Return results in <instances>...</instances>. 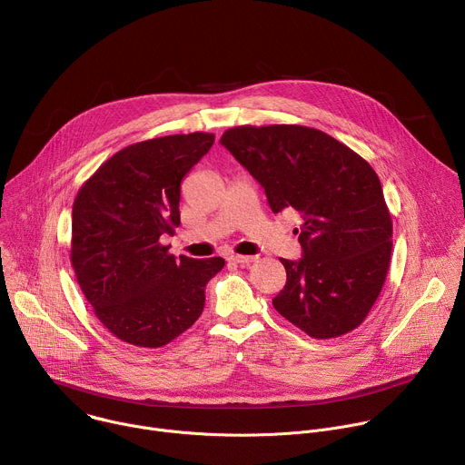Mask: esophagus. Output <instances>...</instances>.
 <instances>
[{"instance_id": "34e87169", "label": "esophagus", "mask_w": 465, "mask_h": 465, "mask_svg": "<svg viewBox=\"0 0 465 465\" xmlns=\"http://www.w3.org/2000/svg\"><path fill=\"white\" fill-rule=\"evenodd\" d=\"M228 259L233 261V262H237V264H250V262H253L257 257H255V255H237V253H233V255H230Z\"/></svg>"}]
</instances>
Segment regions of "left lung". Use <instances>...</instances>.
Wrapping results in <instances>:
<instances>
[{"label":"left lung","instance_id":"8db88e82","mask_svg":"<svg viewBox=\"0 0 465 465\" xmlns=\"http://www.w3.org/2000/svg\"><path fill=\"white\" fill-rule=\"evenodd\" d=\"M221 143L261 183L274 213L303 224L298 261L274 309L312 339H335L362 323L381 294L391 253V219L379 176L344 143L300 124L235 126Z\"/></svg>","mask_w":465,"mask_h":465}]
</instances>
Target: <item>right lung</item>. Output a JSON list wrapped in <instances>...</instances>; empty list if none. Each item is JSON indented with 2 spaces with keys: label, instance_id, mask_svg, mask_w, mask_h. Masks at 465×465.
<instances>
[{
  "label": "right lung",
  "instance_id": "add662e5",
  "mask_svg": "<svg viewBox=\"0 0 465 465\" xmlns=\"http://www.w3.org/2000/svg\"><path fill=\"white\" fill-rule=\"evenodd\" d=\"M193 132L121 149L79 189L72 264L83 294L119 341L162 348L203 314L208 282L224 259L169 253L160 239L180 224V183L212 149Z\"/></svg>",
  "mask_w": 465,
  "mask_h": 465
}]
</instances>
